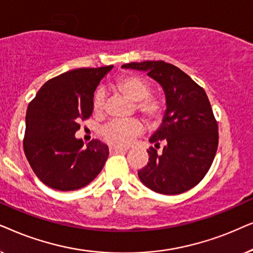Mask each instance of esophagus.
<instances>
[{
	"instance_id": "obj_1",
	"label": "esophagus",
	"mask_w": 253,
	"mask_h": 253,
	"mask_svg": "<svg viewBox=\"0 0 253 253\" xmlns=\"http://www.w3.org/2000/svg\"><path fill=\"white\" fill-rule=\"evenodd\" d=\"M127 149L125 148H118V147H110V154H118L121 153V151H126Z\"/></svg>"
}]
</instances>
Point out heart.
<instances>
[{"instance_id":"heart-1","label":"heart","mask_w":253,"mask_h":253,"mask_svg":"<svg viewBox=\"0 0 253 253\" xmlns=\"http://www.w3.org/2000/svg\"><path fill=\"white\" fill-rule=\"evenodd\" d=\"M114 89L126 98L135 103V109L148 120L156 124L163 114V104L156 97H151L150 86L146 81L135 75L120 77L114 83ZM105 103L103 91H97L92 100L93 112L100 113ZM143 130V124L137 119L114 120L103 127L100 133L106 142L116 147H126L139 136Z\"/></svg>"}]
</instances>
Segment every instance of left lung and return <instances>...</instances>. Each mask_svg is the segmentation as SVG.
Segmentation results:
<instances>
[{
  "mask_svg": "<svg viewBox=\"0 0 253 253\" xmlns=\"http://www.w3.org/2000/svg\"><path fill=\"white\" fill-rule=\"evenodd\" d=\"M121 68L146 72L166 95V111L149 142V162L139 174L144 186L162 194L194 187L208 172L217 150V123L203 87L176 66L164 61L130 62Z\"/></svg>",
  "mask_w": 253,
  "mask_h": 253,
  "instance_id": "obj_1",
  "label": "left lung"
}]
</instances>
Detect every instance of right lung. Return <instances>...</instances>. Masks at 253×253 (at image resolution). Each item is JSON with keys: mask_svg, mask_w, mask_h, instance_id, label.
Instances as JSON below:
<instances>
[{"mask_svg": "<svg viewBox=\"0 0 253 253\" xmlns=\"http://www.w3.org/2000/svg\"><path fill=\"white\" fill-rule=\"evenodd\" d=\"M113 66L69 70L47 81L29 104L24 153L37 177L59 191L91 183L109 157V147L92 140L84 147L75 133L92 113L93 92Z\"/></svg>", "mask_w": 253, "mask_h": 253, "instance_id": "add662e5", "label": "right lung"}]
</instances>
